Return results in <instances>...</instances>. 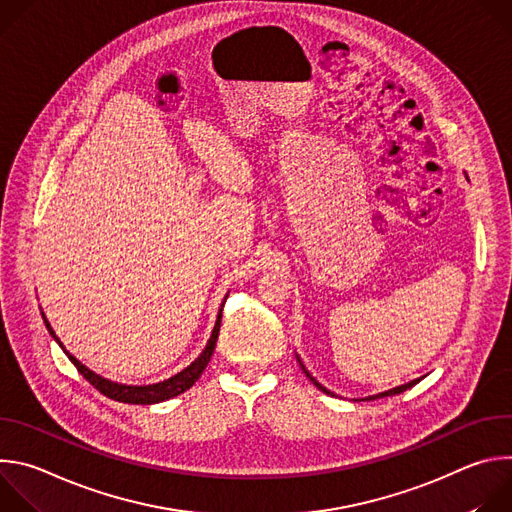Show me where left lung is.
<instances>
[{"instance_id":"left-lung-1","label":"left lung","mask_w":512,"mask_h":512,"mask_svg":"<svg viewBox=\"0 0 512 512\" xmlns=\"http://www.w3.org/2000/svg\"><path fill=\"white\" fill-rule=\"evenodd\" d=\"M302 364V362H300ZM302 369H304V373H306V377L320 389V391H324L326 395H334V393H330L326 387H322L308 371H306V367H304V364H302ZM421 379H415V381H411V383H407V385H401V387H395V389H391V391H385V393H379V395H373V397H367V399H364V401H373V399H379V397H391V395H399V393H403V391H407V389H411L413 385H417Z\"/></svg>"}]
</instances>
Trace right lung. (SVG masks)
Segmentation results:
<instances>
[{
	"mask_svg": "<svg viewBox=\"0 0 512 512\" xmlns=\"http://www.w3.org/2000/svg\"><path fill=\"white\" fill-rule=\"evenodd\" d=\"M44 318V316H42ZM221 318H223V308L221 312H218V318H216V324H214V330H212V336L206 344V348L202 350V354L190 364V367H186L184 371H180L178 375H174L172 379L168 381H162V383H156V385H141V387H133V385H119V383H113L109 379H103L99 375H95L93 371H89L85 364H81L75 356H72L64 346L62 342L58 340V336L54 334V330L50 328L48 320L44 318V324L48 328V332L52 334V338L60 344V348L64 350V354L70 358V362L75 364L77 371L99 391L103 393L105 397L113 399V401H119V403H131V405H152V403H162L166 399H172L184 391H188L196 381L198 377L204 373L206 364L214 352V346H216V340H218V332H221Z\"/></svg>",
	"mask_w": 512,
	"mask_h": 512,
	"instance_id": "add662e5",
	"label": "right lung"
}]
</instances>
